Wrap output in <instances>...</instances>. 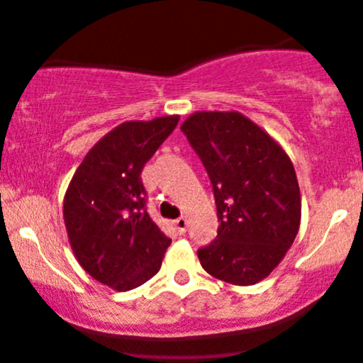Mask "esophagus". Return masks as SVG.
<instances>
[{"label": "esophagus", "mask_w": 363, "mask_h": 363, "mask_svg": "<svg viewBox=\"0 0 363 363\" xmlns=\"http://www.w3.org/2000/svg\"><path fill=\"white\" fill-rule=\"evenodd\" d=\"M174 225H175V228H177L179 234H184L186 227H188V220H186L184 216H181V218H177V220L174 221Z\"/></svg>", "instance_id": "34e87169"}]
</instances>
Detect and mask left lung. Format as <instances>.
Returning a JSON list of instances; mask_svg holds the SVG:
<instances>
[{
    "label": "left lung",
    "mask_w": 363,
    "mask_h": 363,
    "mask_svg": "<svg viewBox=\"0 0 363 363\" xmlns=\"http://www.w3.org/2000/svg\"><path fill=\"white\" fill-rule=\"evenodd\" d=\"M202 160L218 213V235L199 250L203 269L232 286L271 275L294 242L301 195L284 147L239 111H195L181 125Z\"/></svg>",
    "instance_id": "1"
}]
</instances>
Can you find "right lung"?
I'll return each instance as SVG.
<instances>
[{"mask_svg":"<svg viewBox=\"0 0 363 363\" xmlns=\"http://www.w3.org/2000/svg\"><path fill=\"white\" fill-rule=\"evenodd\" d=\"M179 115L128 121L88 150L63 196V221L79 266L115 291L152 279L172 239L145 209L142 170Z\"/></svg>","mask_w":363,"mask_h":363,"instance_id":"right-lung-1","label":"right lung"}]
</instances>
